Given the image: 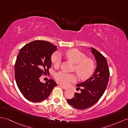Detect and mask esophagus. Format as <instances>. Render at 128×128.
Masks as SVG:
<instances>
[{"label":"esophagus","instance_id":"esophagus-1","mask_svg":"<svg viewBox=\"0 0 128 128\" xmlns=\"http://www.w3.org/2000/svg\"><path fill=\"white\" fill-rule=\"evenodd\" d=\"M59 86H60V87H61V88H64V90H66L68 89V88H66V87H65V86H63V85H61V84H60V85H59Z\"/></svg>","mask_w":128,"mask_h":128}]
</instances>
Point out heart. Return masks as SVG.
Listing matches in <instances>:
<instances>
[{
    "mask_svg": "<svg viewBox=\"0 0 128 128\" xmlns=\"http://www.w3.org/2000/svg\"><path fill=\"white\" fill-rule=\"evenodd\" d=\"M62 55L76 64L75 70L80 79L86 80L91 76L94 70V62L90 58H86V56L83 52L76 49H71L64 52ZM61 60V56L58 52L52 54V61L55 66H58ZM55 78L64 85H67L76 80V77L74 74L64 72H59L56 73Z\"/></svg>",
    "mask_w": 128,
    "mask_h": 128,
    "instance_id": "1",
    "label": "heart"
}]
</instances>
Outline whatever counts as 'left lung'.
Here are the masks:
<instances>
[{"instance_id":"obj_1","label":"left lung","mask_w":128,"mask_h":128,"mask_svg":"<svg viewBox=\"0 0 128 128\" xmlns=\"http://www.w3.org/2000/svg\"><path fill=\"white\" fill-rule=\"evenodd\" d=\"M91 51L96 62L94 72L85 82L77 84L79 88L82 87L81 93H75L72 99H67L68 104L79 110L91 107L99 100L106 88L110 76L106 58L94 48H91Z\"/></svg>"}]
</instances>
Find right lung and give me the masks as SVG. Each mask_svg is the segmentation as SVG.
<instances>
[{
	"mask_svg": "<svg viewBox=\"0 0 128 128\" xmlns=\"http://www.w3.org/2000/svg\"><path fill=\"white\" fill-rule=\"evenodd\" d=\"M57 46L45 40H34L20 50L14 65L16 82L20 92L28 100H45L57 86L52 79L41 82L40 78L48 72L51 57Z\"/></svg>",
	"mask_w": 128,
	"mask_h": 128,
	"instance_id": "obj_1",
	"label": "right lung"
}]
</instances>
